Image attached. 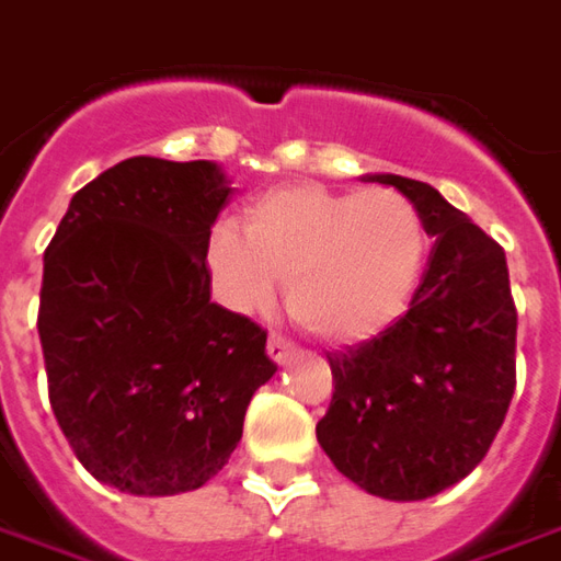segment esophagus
Instances as JSON below:
<instances>
[{"instance_id": "34e87169", "label": "esophagus", "mask_w": 561, "mask_h": 561, "mask_svg": "<svg viewBox=\"0 0 561 561\" xmlns=\"http://www.w3.org/2000/svg\"><path fill=\"white\" fill-rule=\"evenodd\" d=\"M294 352H297V348H294L291 340H285L282 333H270L267 354H270V360H273V364H279V366L288 364V360L294 357Z\"/></svg>"}]
</instances>
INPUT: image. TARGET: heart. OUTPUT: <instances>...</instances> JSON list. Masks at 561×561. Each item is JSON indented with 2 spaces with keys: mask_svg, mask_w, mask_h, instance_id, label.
I'll list each match as a JSON object with an SVG mask.
<instances>
[{
  "mask_svg": "<svg viewBox=\"0 0 561 561\" xmlns=\"http://www.w3.org/2000/svg\"><path fill=\"white\" fill-rule=\"evenodd\" d=\"M426 231L412 201L388 185L330 192L291 183L255 197L243 231L219 221L207 267L221 304L264 309L288 282L291 316L324 340H360L388 328L421 276Z\"/></svg>",
  "mask_w": 561,
  "mask_h": 561,
  "instance_id": "1",
  "label": "heart"
}]
</instances>
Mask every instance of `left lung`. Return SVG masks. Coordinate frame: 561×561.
I'll return each mask as SVG.
<instances>
[{"mask_svg": "<svg viewBox=\"0 0 561 561\" xmlns=\"http://www.w3.org/2000/svg\"><path fill=\"white\" fill-rule=\"evenodd\" d=\"M412 201L433 252L409 312L333 354L318 445L360 490L417 502L462 481L493 445L517 385V309L502 245L433 185L376 173Z\"/></svg>", "mask_w": 561, "mask_h": 561, "instance_id": "obj_1", "label": "left lung"}]
</instances>
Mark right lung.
<instances>
[{
	"instance_id": "1",
	"label": "right lung",
	"mask_w": 561,
	"mask_h": 561,
	"mask_svg": "<svg viewBox=\"0 0 561 561\" xmlns=\"http://www.w3.org/2000/svg\"><path fill=\"white\" fill-rule=\"evenodd\" d=\"M231 192L216 161L135 156L71 197L44 252L50 409L83 469L119 493L204 486L276 373L267 330L209 304V228Z\"/></svg>"
}]
</instances>
